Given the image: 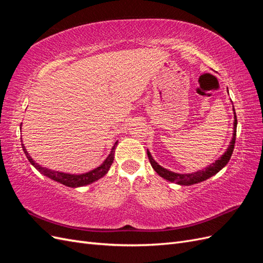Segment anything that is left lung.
<instances>
[{
    "label": "left lung",
    "mask_w": 263,
    "mask_h": 263,
    "mask_svg": "<svg viewBox=\"0 0 263 263\" xmlns=\"http://www.w3.org/2000/svg\"><path fill=\"white\" fill-rule=\"evenodd\" d=\"M227 91H228V89H227ZM233 107H234V105H233ZM233 110H234V128H233L232 140H230L225 153L222 154L217 159V160H215V162L211 163L209 166H206V168H204L202 170L195 171V172L177 173V172H173V171L165 169V168H163V166L159 164L153 158V156H151L150 151L147 149V155H148V158H149V161H150L151 166L154 168V170L161 178L168 180L170 182H176L177 184H179V185H193V184H196V183H200V182L208 180L211 177L215 176L216 173H218L229 162L230 157H232V155H233L234 147H235L236 132H237V117H236L235 108H233Z\"/></svg>",
    "instance_id": "left-lung-1"
}]
</instances>
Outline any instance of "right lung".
Here are the masks:
<instances>
[{
	"instance_id": "add662e5",
	"label": "right lung",
	"mask_w": 263,
	"mask_h": 263,
	"mask_svg": "<svg viewBox=\"0 0 263 263\" xmlns=\"http://www.w3.org/2000/svg\"><path fill=\"white\" fill-rule=\"evenodd\" d=\"M21 128H22V124H21ZM23 141V140H22ZM118 145V140L115 141L114 146L110 149L109 155L106 157V159L103 161L99 166L97 168L85 172V173H81V174H73V173H68V172H61V171H55V170H51L46 168V166H43L42 164L37 163L33 158L29 156V154L27 153V150L24 146V144L22 142V147L24 153H25V156L27 157L28 161L31 163V165L34 166L36 170H38L42 174H44L45 177L49 178L55 182L61 183V184L69 186V187H80V186H85L87 184H91V183L100 180L101 178H103L105 174L108 172L110 165H112L113 161H114V154H115V148Z\"/></svg>"
}]
</instances>
